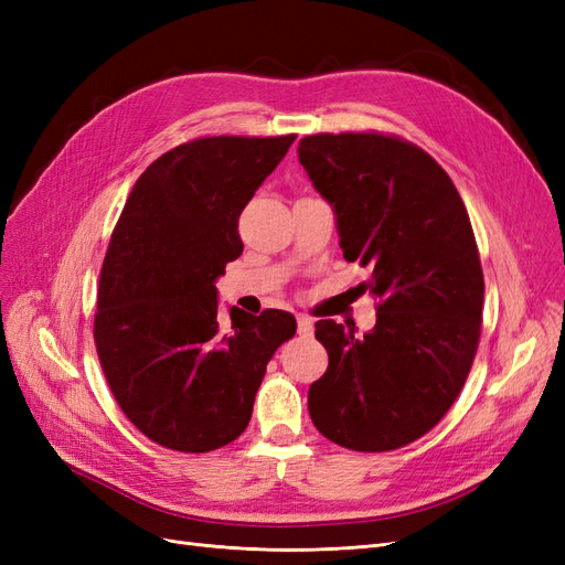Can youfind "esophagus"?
Returning <instances> with one entry per match:
<instances>
[{
  "mask_svg": "<svg viewBox=\"0 0 565 565\" xmlns=\"http://www.w3.org/2000/svg\"><path fill=\"white\" fill-rule=\"evenodd\" d=\"M297 332H299V337H311L313 320L309 316H297Z\"/></svg>",
  "mask_w": 565,
  "mask_h": 565,
  "instance_id": "obj_1",
  "label": "esophagus"
}]
</instances>
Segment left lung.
<instances>
[{
  "label": "left lung",
  "instance_id": "obj_1",
  "mask_svg": "<svg viewBox=\"0 0 565 565\" xmlns=\"http://www.w3.org/2000/svg\"><path fill=\"white\" fill-rule=\"evenodd\" d=\"M299 162L377 301L363 337L316 322L330 365L309 388L311 419L341 448L398 450L446 417L481 339L486 285L467 207L446 169L393 134L303 136Z\"/></svg>",
  "mask_w": 565,
  "mask_h": 565
}]
</instances>
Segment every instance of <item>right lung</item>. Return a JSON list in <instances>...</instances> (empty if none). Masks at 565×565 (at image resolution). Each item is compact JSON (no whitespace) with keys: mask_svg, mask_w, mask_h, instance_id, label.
Here are the masks:
<instances>
[{"mask_svg":"<svg viewBox=\"0 0 565 565\" xmlns=\"http://www.w3.org/2000/svg\"><path fill=\"white\" fill-rule=\"evenodd\" d=\"M297 134L202 136L134 183L100 268L94 344L127 419L162 448L210 452L241 436L292 313L231 309L214 280L243 254L237 221Z\"/></svg>","mask_w":565,"mask_h":565,"instance_id":"1","label":"right lung"}]
</instances>
